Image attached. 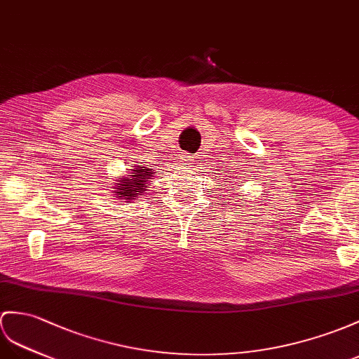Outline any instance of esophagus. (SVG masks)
Segmentation results:
<instances>
[{"label":"esophagus","mask_w":359,"mask_h":359,"mask_svg":"<svg viewBox=\"0 0 359 359\" xmlns=\"http://www.w3.org/2000/svg\"><path fill=\"white\" fill-rule=\"evenodd\" d=\"M182 161H184V164H186V168H194V164H195V161L190 158L189 155H182Z\"/></svg>","instance_id":"obj_1"}]
</instances>
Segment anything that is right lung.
Instances as JSON below:
<instances>
[{
  "label": "right lung",
  "instance_id": "right-lung-1",
  "mask_svg": "<svg viewBox=\"0 0 359 359\" xmlns=\"http://www.w3.org/2000/svg\"><path fill=\"white\" fill-rule=\"evenodd\" d=\"M152 169L140 168V165H134L130 169V175L117 180V182H112V194L118 199H126V203H130L133 199H137V196L143 195L146 191V182L152 180Z\"/></svg>",
  "mask_w": 359,
  "mask_h": 359
}]
</instances>
